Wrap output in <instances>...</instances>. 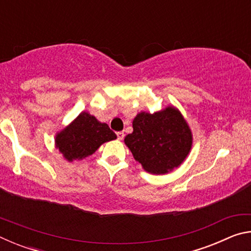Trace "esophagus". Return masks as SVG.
Listing matches in <instances>:
<instances>
[{"mask_svg": "<svg viewBox=\"0 0 251 251\" xmlns=\"http://www.w3.org/2000/svg\"><path fill=\"white\" fill-rule=\"evenodd\" d=\"M116 135H117V138L120 139V141H122L123 138H124V136H125V134H124V131H117L116 133Z\"/></svg>", "mask_w": 251, "mask_h": 251, "instance_id": "obj_1", "label": "esophagus"}]
</instances>
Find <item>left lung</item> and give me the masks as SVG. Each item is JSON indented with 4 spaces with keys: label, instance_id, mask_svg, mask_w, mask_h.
I'll return each instance as SVG.
<instances>
[{
    "label": "left lung",
    "instance_id": "obj_1",
    "mask_svg": "<svg viewBox=\"0 0 251 251\" xmlns=\"http://www.w3.org/2000/svg\"><path fill=\"white\" fill-rule=\"evenodd\" d=\"M133 128L124 142L148 173L159 175L173 171L192 148V131L178 109L171 106L155 114L139 113Z\"/></svg>",
    "mask_w": 251,
    "mask_h": 251
}]
</instances>
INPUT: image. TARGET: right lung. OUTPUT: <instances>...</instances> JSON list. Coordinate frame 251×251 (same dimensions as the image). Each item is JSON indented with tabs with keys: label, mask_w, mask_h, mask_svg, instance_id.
I'll list each match as a JSON object with an SVG mask.
<instances>
[{
	"label": "right lung",
	"mask_w": 251,
	"mask_h": 251,
	"mask_svg": "<svg viewBox=\"0 0 251 251\" xmlns=\"http://www.w3.org/2000/svg\"><path fill=\"white\" fill-rule=\"evenodd\" d=\"M115 138L116 134L107 124L83 112L56 135L55 145L67 160L73 161L92 155L101 144Z\"/></svg>",
	"instance_id": "add662e5"
}]
</instances>
